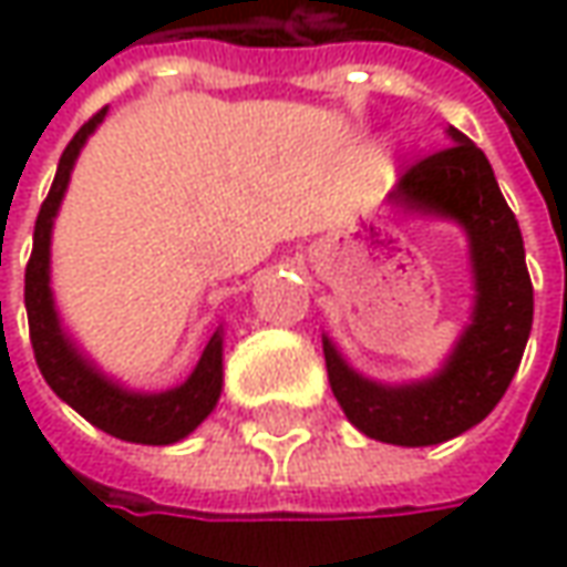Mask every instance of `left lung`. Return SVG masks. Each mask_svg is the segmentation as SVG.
<instances>
[{"mask_svg":"<svg viewBox=\"0 0 567 567\" xmlns=\"http://www.w3.org/2000/svg\"><path fill=\"white\" fill-rule=\"evenodd\" d=\"M450 140L446 150L415 162L390 193V203L450 218L468 234L474 309L446 364L427 381L390 386L352 371L324 337L330 390L346 417L364 436L393 446H436L481 424L505 396L534 324V287L515 212L487 155L455 127Z\"/></svg>","mask_w":567,"mask_h":567,"instance_id":"8db88e82","label":"left lung"}]
</instances>
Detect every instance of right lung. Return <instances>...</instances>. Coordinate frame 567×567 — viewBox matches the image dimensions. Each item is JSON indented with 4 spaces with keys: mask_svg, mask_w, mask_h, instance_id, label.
Segmentation results:
<instances>
[{
    "mask_svg": "<svg viewBox=\"0 0 567 567\" xmlns=\"http://www.w3.org/2000/svg\"><path fill=\"white\" fill-rule=\"evenodd\" d=\"M102 117H105V109L90 117L74 133V140L64 146L55 181L49 186V196L43 199V208L37 215L33 252H30L24 271L30 343H33V355H37L45 383L78 415H83L90 424H96L99 431L117 436V440L143 443V446H168V443H177L186 434H193L205 417L212 415V409L218 405L224 383V330L218 328L208 337L193 374L181 386L165 390V393H133L112 378H105L96 364L80 355L78 346L71 343V337L62 330L52 287H49L52 221L59 215V205H62L80 150L86 143V136L102 124Z\"/></svg>",
    "mask_w": 567,
    "mask_h": 567,
    "instance_id": "right-lung-1",
    "label": "right lung"
}]
</instances>
